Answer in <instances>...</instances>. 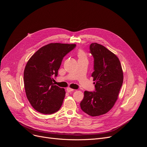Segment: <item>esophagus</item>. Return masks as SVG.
<instances>
[{
	"instance_id": "1",
	"label": "esophagus",
	"mask_w": 147,
	"mask_h": 147,
	"mask_svg": "<svg viewBox=\"0 0 147 147\" xmlns=\"http://www.w3.org/2000/svg\"><path fill=\"white\" fill-rule=\"evenodd\" d=\"M74 91L73 89H71V88H67V91L68 92H72V91Z\"/></svg>"
}]
</instances>
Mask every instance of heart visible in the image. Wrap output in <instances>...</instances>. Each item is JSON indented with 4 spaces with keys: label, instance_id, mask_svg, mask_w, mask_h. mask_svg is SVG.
Listing matches in <instances>:
<instances>
[{
    "label": "heart",
    "instance_id": "b5f03b06",
    "mask_svg": "<svg viewBox=\"0 0 147 147\" xmlns=\"http://www.w3.org/2000/svg\"><path fill=\"white\" fill-rule=\"evenodd\" d=\"M78 57L79 59H87V56L86 54L84 51L82 50H79L78 53Z\"/></svg>",
    "mask_w": 147,
    "mask_h": 147
}]
</instances>
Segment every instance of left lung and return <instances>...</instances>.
<instances>
[{"label":"left lung","mask_w":147,"mask_h":147,"mask_svg":"<svg viewBox=\"0 0 147 147\" xmlns=\"http://www.w3.org/2000/svg\"><path fill=\"white\" fill-rule=\"evenodd\" d=\"M90 53L94 58L95 91L84 92L81 109L92 117L106 113L115 103L123 82V72L118 57L105 46L92 43Z\"/></svg>","instance_id":"left-lung-1"}]
</instances>
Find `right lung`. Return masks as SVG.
Wrapping results in <instances>:
<instances>
[{
    "label": "right lung",
    "mask_w": 147,
    "mask_h": 147,
    "mask_svg": "<svg viewBox=\"0 0 147 147\" xmlns=\"http://www.w3.org/2000/svg\"><path fill=\"white\" fill-rule=\"evenodd\" d=\"M76 44L50 43L32 56L24 71L26 97L31 106L41 113L52 114L61 108L65 91L55 85L62 61L76 47Z\"/></svg>",
    "instance_id": "add662e5"
}]
</instances>
